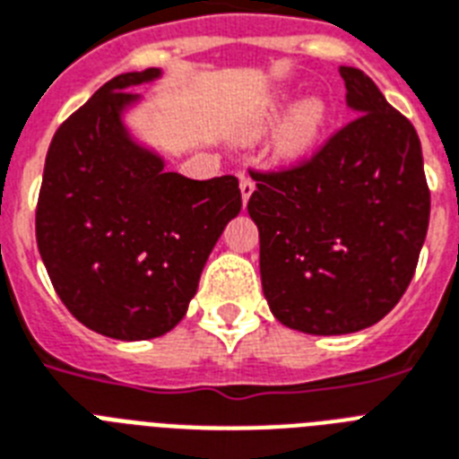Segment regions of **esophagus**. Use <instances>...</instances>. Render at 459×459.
Segmentation results:
<instances>
[{
    "instance_id": "esophagus-1",
    "label": "esophagus",
    "mask_w": 459,
    "mask_h": 459,
    "mask_svg": "<svg viewBox=\"0 0 459 459\" xmlns=\"http://www.w3.org/2000/svg\"><path fill=\"white\" fill-rule=\"evenodd\" d=\"M239 189H241V201H244V206H247L248 199H251L253 189H255V182L248 178L247 172H239Z\"/></svg>"
}]
</instances>
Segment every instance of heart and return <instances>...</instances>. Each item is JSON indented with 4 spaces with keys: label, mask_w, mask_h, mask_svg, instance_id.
I'll return each mask as SVG.
<instances>
[{
    "label": "heart",
    "mask_w": 459,
    "mask_h": 459,
    "mask_svg": "<svg viewBox=\"0 0 459 459\" xmlns=\"http://www.w3.org/2000/svg\"><path fill=\"white\" fill-rule=\"evenodd\" d=\"M267 118H273V113H267ZM322 120H325V108L320 101L310 99V101L296 106L280 132V152L284 156H299V153L307 152L317 139Z\"/></svg>",
    "instance_id": "b5f03b06"
}]
</instances>
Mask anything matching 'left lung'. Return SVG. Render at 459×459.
I'll return each mask as SVG.
<instances>
[{"label": "left lung", "mask_w": 459, "mask_h": 459, "mask_svg": "<svg viewBox=\"0 0 459 459\" xmlns=\"http://www.w3.org/2000/svg\"><path fill=\"white\" fill-rule=\"evenodd\" d=\"M355 113L313 156L251 170L260 280L281 325L332 336L372 327L408 289L431 194L415 127L372 78L341 65Z\"/></svg>", "instance_id": "left-lung-1"}]
</instances>
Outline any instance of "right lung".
Returning a JSON list of instances; mask_svg holds the SVG:
<instances>
[{"label":"right lung","mask_w":459,"mask_h":459,"mask_svg":"<svg viewBox=\"0 0 459 459\" xmlns=\"http://www.w3.org/2000/svg\"><path fill=\"white\" fill-rule=\"evenodd\" d=\"M99 87L51 139L39 186L38 248L71 315L120 341L153 339L185 317L215 241L241 211L239 179H189L127 137V87Z\"/></svg>","instance_id":"1"}]
</instances>
